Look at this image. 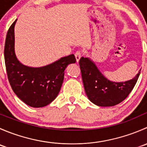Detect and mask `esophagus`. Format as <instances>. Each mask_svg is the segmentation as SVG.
I'll return each instance as SVG.
<instances>
[{
	"mask_svg": "<svg viewBox=\"0 0 147 147\" xmlns=\"http://www.w3.org/2000/svg\"><path fill=\"white\" fill-rule=\"evenodd\" d=\"M82 55V53H81V51H80V50H78V51H77L76 53H75V58H76V60H77V62H78V63L79 62L80 59L81 58Z\"/></svg>",
	"mask_w": 147,
	"mask_h": 147,
	"instance_id": "esophagus-1",
	"label": "esophagus"
}]
</instances>
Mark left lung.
I'll return each mask as SVG.
<instances>
[{"label":"left lung","mask_w":147,"mask_h":147,"mask_svg":"<svg viewBox=\"0 0 147 147\" xmlns=\"http://www.w3.org/2000/svg\"><path fill=\"white\" fill-rule=\"evenodd\" d=\"M79 64L86 94L92 103L100 107L115 106L125 100L135 86L141 71L132 80L114 82L107 79L88 57H81Z\"/></svg>","instance_id":"8db88e82"}]
</instances>
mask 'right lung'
Masks as SVG:
<instances>
[{
  "label": "right lung",
  "instance_id": "1",
  "mask_svg": "<svg viewBox=\"0 0 147 147\" xmlns=\"http://www.w3.org/2000/svg\"><path fill=\"white\" fill-rule=\"evenodd\" d=\"M17 20L7 32L4 58L8 80L19 99L32 107H42L57 97L68 65L76 63L73 54L41 67H30L21 64L14 50V28Z\"/></svg>",
  "mask_w": 147,
  "mask_h": 147
}]
</instances>
